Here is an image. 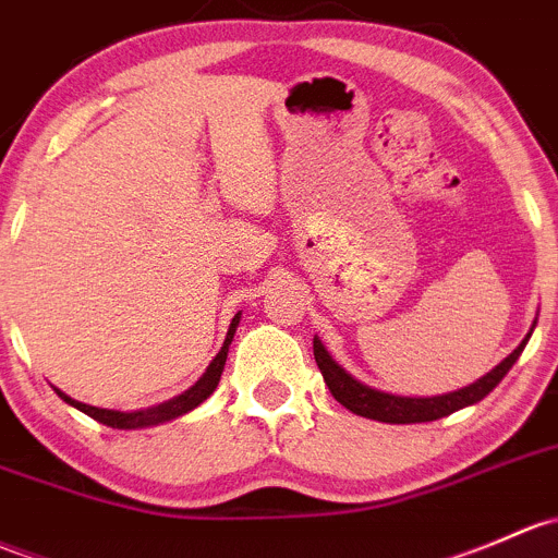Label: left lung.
I'll use <instances>...</instances> for the list:
<instances>
[{
  "instance_id": "1",
  "label": "left lung",
  "mask_w": 558,
  "mask_h": 558,
  "mask_svg": "<svg viewBox=\"0 0 558 558\" xmlns=\"http://www.w3.org/2000/svg\"><path fill=\"white\" fill-rule=\"evenodd\" d=\"M532 333V331H530ZM526 333V339H530ZM524 342L513 350L500 366L492 368L486 377H481L478 383L462 387L457 392H447V396H436V398H403V396H390V392L374 390V387L357 383V379L350 377L331 355L328 350L320 344V339H313V353H315V363H318L320 374H324L328 390L331 396L342 403L344 409L357 414V417H368L377 422H390V425H412V422H433L441 420L447 414L457 412L462 407H471V403H478L481 398L489 396L497 385L502 383L511 366L519 361L521 350H524Z\"/></svg>"
}]
</instances>
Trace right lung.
<instances>
[{
  "mask_svg": "<svg viewBox=\"0 0 558 558\" xmlns=\"http://www.w3.org/2000/svg\"><path fill=\"white\" fill-rule=\"evenodd\" d=\"M238 324H240V313L232 318L230 331H227V339H225V348H221L219 355H216L214 361H210V366L205 368L203 377L197 379V383L192 385L190 390L181 392V396L171 398V401L160 403V407L144 409V412H111V409L87 407V403L74 401V398H69L66 392H61V390H56V392L63 398V401L72 403L74 409L85 412L87 417H93V420L101 422V425H107V427H120V430H131V427H149V425H160V422L175 420V417H181V414L192 412V409H195V407H201L205 398H208L210 392L216 390V385H219V379H221V372H225L227 350H230V342H232L234 328H238Z\"/></svg>",
  "mask_w": 558,
  "mask_h": 558,
  "instance_id": "obj_1",
  "label": "right lung"
}]
</instances>
